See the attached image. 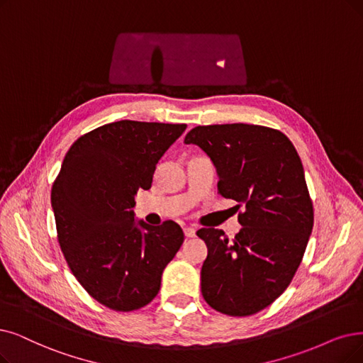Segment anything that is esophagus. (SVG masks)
<instances>
[{"instance_id": "obj_1", "label": "esophagus", "mask_w": 363, "mask_h": 363, "mask_svg": "<svg viewBox=\"0 0 363 363\" xmlns=\"http://www.w3.org/2000/svg\"><path fill=\"white\" fill-rule=\"evenodd\" d=\"M195 234H196V229H195L194 226H187V228H184V235H186L187 238H192V237H195Z\"/></svg>"}]
</instances>
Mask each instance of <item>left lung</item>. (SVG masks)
Instances as JSON below:
<instances>
[{
	"mask_svg": "<svg viewBox=\"0 0 363 363\" xmlns=\"http://www.w3.org/2000/svg\"><path fill=\"white\" fill-rule=\"evenodd\" d=\"M184 143L211 159L217 194L245 207L235 238L214 228L196 232L208 249L201 269L202 296L223 314H255L291 284L313 230L299 155L280 131L245 123L196 126Z\"/></svg>",
	"mask_w": 363,
	"mask_h": 363,
	"instance_id": "left-lung-1",
	"label": "left lung"
}]
</instances>
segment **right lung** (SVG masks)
Listing matches in <instances>:
<instances>
[{
	"label": "right lung",
	"mask_w": 363,
	"mask_h": 363,
	"mask_svg": "<svg viewBox=\"0 0 363 363\" xmlns=\"http://www.w3.org/2000/svg\"><path fill=\"white\" fill-rule=\"evenodd\" d=\"M184 129L135 121L99 126L72 144L53 183L52 208L67 264L84 291L111 310L147 306L183 244L176 222L150 226L131 208Z\"/></svg>",
	"instance_id": "right-lung-1"
}]
</instances>
